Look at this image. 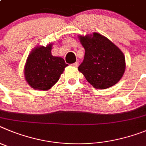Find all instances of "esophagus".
I'll list each match as a JSON object with an SVG mask.
<instances>
[{"mask_svg": "<svg viewBox=\"0 0 146 146\" xmlns=\"http://www.w3.org/2000/svg\"><path fill=\"white\" fill-rule=\"evenodd\" d=\"M72 65H73V67H76V68H77V67L78 66V62H76L75 63L72 64Z\"/></svg>", "mask_w": 146, "mask_h": 146, "instance_id": "1", "label": "esophagus"}]
</instances>
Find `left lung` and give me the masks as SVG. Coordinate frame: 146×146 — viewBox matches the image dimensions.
<instances>
[{"label": "left lung", "mask_w": 146, "mask_h": 146, "mask_svg": "<svg viewBox=\"0 0 146 146\" xmlns=\"http://www.w3.org/2000/svg\"><path fill=\"white\" fill-rule=\"evenodd\" d=\"M85 49L84 58L78 67L89 84L105 89L115 85L125 70L124 54L106 37L98 33L79 36Z\"/></svg>", "instance_id": "obj_1"}]
</instances>
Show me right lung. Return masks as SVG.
<instances>
[{"mask_svg": "<svg viewBox=\"0 0 146 146\" xmlns=\"http://www.w3.org/2000/svg\"><path fill=\"white\" fill-rule=\"evenodd\" d=\"M52 44L32 51L25 67V76L29 85L35 89L48 90L57 82L68 66L62 57L52 56Z\"/></svg>", "mask_w": 146, "mask_h": 146, "instance_id": "right-lung-1", "label": "right lung"}]
</instances>
